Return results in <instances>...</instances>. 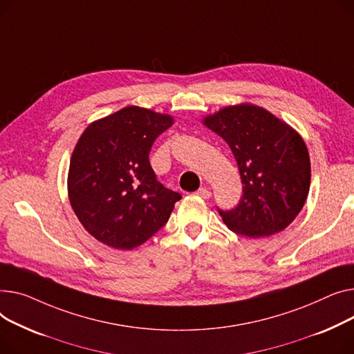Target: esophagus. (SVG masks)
<instances>
[{"label": "esophagus", "instance_id": "obj_1", "mask_svg": "<svg viewBox=\"0 0 354 354\" xmlns=\"http://www.w3.org/2000/svg\"><path fill=\"white\" fill-rule=\"evenodd\" d=\"M196 194H197L198 197H201V198H210V197H212V192H210L209 189H205V187H201V189H198V190L196 192Z\"/></svg>", "mask_w": 354, "mask_h": 354}]
</instances>
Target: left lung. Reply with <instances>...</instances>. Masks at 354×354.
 <instances>
[{
  "mask_svg": "<svg viewBox=\"0 0 354 354\" xmlns=\"http://www.w3.org/2000/svg\"><path fill=\"white\" fill-rule=\"evenodd\" d=\"M204 124L232 149L241 177L239 204L217 209L225 225L252 239L283 232L303 209L310 189V157L301 137L252 104L223 109Z\"/></svg>",
  "mask_w": 354,
  "mask_h": 354,
  "instance_id": "obj_1",
  "label": "left lung"
}]
</instances>
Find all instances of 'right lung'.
<instances>
[{
  "label": "right lung",
  "instance_id": "add662e5",
  "mask_svg": "<svg viewBox=\"0 0 354 354\" xmlns=\"http://www.w3.org/2000/svg\"><path fill=\"white\" fill-rule=\"evenodd\" d=\"M173 118L126 107L80 137L70 162L73 210L98 241L118 250L147 241L169 221L181 194L157 180L149 154Z\"/></svg>",
  "mask_w": 354,
  "mask_h": 354
}]
</instances>
